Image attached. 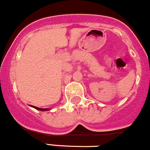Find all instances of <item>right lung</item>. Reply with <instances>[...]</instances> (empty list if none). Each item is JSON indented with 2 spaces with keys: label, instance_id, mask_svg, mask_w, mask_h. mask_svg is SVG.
Returning <instances> with one entry per match:
<instances>
[{
  "label": "right lung",
  "instance_id": "right-lung-1",
  "mask_svg": "<svg viewBox=\"0 0 150 150\" xmlns=\"http://www.w3.org/2000/svg\"><path fill=\"white\" fill-rule=\"evenodd\" d=\"M30 107L35 108V109H37V110H40V111H47V110H50L49 109H41V108H38V107H34V106H30Z\"/></svg>",
  "mask_w": 150,
  "mask_h": 150
}]
</instances>
